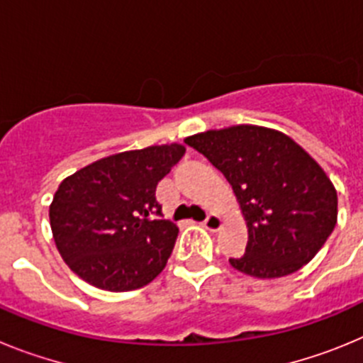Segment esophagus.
Returning a JSON list of instances; mask_svg holds the SVG:
<instances>
[{
	"label": "esophagus",
	"mask_w": 363,
	"mask_h": 363,
	"mask_svg": "<svg viewBox=\"0 0 363 363\" xmlns=\"http://www.w3.org/2000/svg\"><path fill=\"white\" fill-rule=\"evenodd\" d=\"M203 225H205V229L218 230L221 227V218L218 216V214H209V216L203 220Z\"/></svg>",
	"instance_id": "obj_1"
}]
</instances>
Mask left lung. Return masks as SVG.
Here are the masks:
<instances>
[{
    "instance_id": "8db88e82",
    "label": "left lung",
    "mask_w": 363,
    "mask_h": 363,
    "mask_svg": "<svg viewBox=\"0 0 363 363\" xmlns=\"http://www.w3.org/2000/svg\"><path fill=\"white\" fill-rule=\"evenodd\" d=\"M223 172L249 227L245 255L230 265L256 278H280L314 258L331 236L338 198L331 179L289 136L236 125L185 140Z\"/></svg>"
}]
</instances>
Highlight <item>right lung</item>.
<instances>
[{"label": "right lung", "mask_w": 363, "mask_h": 363, "mask_svg": "<svg viewBox=\"0 0 363 363\" xmlns=\"http://www.w3.org/2000/svg\"><path fill=\"white\" fill-rule=\"evenodd\" d=\"M184 145H154L98 160L65 178L49 216L57 251L79 278L112 293L140 289L165 267L178 227L156 200Z\"/></svg>", "instance_id": "add662e5"}]
</instances>
